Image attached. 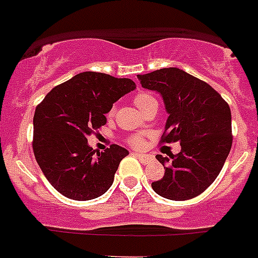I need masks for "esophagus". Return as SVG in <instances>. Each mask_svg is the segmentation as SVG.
<instances>
[{"mask_svg": "<svg viewBox=\"0 0 258 258\" xmlns=\"http://www.w3.org/2000/svg\"><path fill=\"white\" fill-rule=\"evenodd\" d=\"M136 156L140 159V161L142 164H150L154 160V156L152 155H146V154H136Z\"/></svg>", "mask_w": 258, "mask_h": 258, "instance_id": "obj_1", "label": "esophagus"}]
</instances>
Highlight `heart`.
<instances>
[{
	"instance_id": "heart-1",
	"label": "heart",
	"mask_w": 258,
	"mask_h": 258,
	"mask_svg": "<svg viewBox=\"0 0 258 258\" xmlns=\"http://www.w3.org/2000/svg\"><path fill=\"white\" fill-rule=\"evenodd\" d=\"M152 101H156V99H155L151 94H147V93H141V94H138L134 98V103L137 104V107L140 109H142L143 107L147 106V104ZM111 113H112V111H111ZM129 143H131L133 147H137V149H138V147H142L143 143H145V140H143L142 136H133L129 138Z\"/></svg>"
}]
</instances>
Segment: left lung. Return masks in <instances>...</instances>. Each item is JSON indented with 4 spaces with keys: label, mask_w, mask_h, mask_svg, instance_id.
<instances>
[{
    "label": "left lung",
    "mask_w": 258,
    "mask_h": 258,
    "mask_svg": "<svg viewBox=\"0 0 258 258\" xmlns=\"http://www.w3.org/2000/svg\"><path fill=\"white\" fill-rule=\"evenodd\" d=\"M138 79L161 95L169 115L161 143L181 145L177 155L156 156L165 174L152 188L165 199H192L217 178L231 150L229 104L211 85L179 68H161Z\"/></svg>",
    "instance_id": "1"
}]
</instances>
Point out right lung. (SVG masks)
<instances>
[{
  "instance_id": "obj_1",
  "label": "right lung",
  "mask_w": 258,
  "mask_h": 258,
  "mask_svg": "<svg viewBox=\"0 0 258 258\" xmlns=\"http://www.w3.org/2000/svg\"><path fill=\"white\" fill-rule=\"evenodd\" d=\"M136 89L131 79L83 72L47 93L33 116V152L41 170L68 199L92 200L112 186L120 161L129 154L112 145L99 152L88 137L107 122L106 113Z\"/></svg>"
}]
</instances>
